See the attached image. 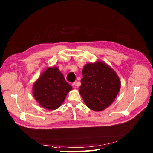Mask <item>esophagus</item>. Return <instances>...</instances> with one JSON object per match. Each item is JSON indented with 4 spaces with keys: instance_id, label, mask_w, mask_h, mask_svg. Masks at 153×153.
<instances>
[{
    "instance_id": "1",
    "label": "esophagus",
    "mask_w": 153,
    "mask_h": 153,
    "mask_svg": "<svg viewBox=\"0 0 153 153\" xmlns=\"http://www.w3.org/2000/svg\"><path fill=\"white\" fill-rule=\"evenodd\" d=\"M72 86H73V88H77V85H76V83L74 82H73L72 84Z\"/></svg>"
}]
</instances>
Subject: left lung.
<instances>
[{
	"label": "left lung",
	"mask_w": 153,
	"mask_h": 153,
	"mask_svg": "<svg viewBox=\"0 0 153 153\" xmlns=\"http://www.w3.org/2000/svg\"><path fill=\"white\" fill-rule=\"evenodd\" d=\"M79 93L86 105L95 111L104 110L114 102L121 88L120 78L103 62L88 63L83 67Z\"/></svg>",
	"instance_id": "8db88e82"
}]
</instances>
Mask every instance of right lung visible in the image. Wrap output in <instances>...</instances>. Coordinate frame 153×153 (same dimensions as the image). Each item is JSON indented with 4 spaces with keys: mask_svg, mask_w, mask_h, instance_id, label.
<instances>
[{
    "mask_svg": "<svg viewBox=\"0 0 153 153\" xmlns=\"http://www.w3.org/2000/svg\"><path fill=\"white\" fill-rule=\"evenodd\" d=\"M72 89L57 67H48L33 86V95L41 107L55 110L60 107Z\"/></svg>",
    "mask_w": 153,
    "mask_h": 153,
    "instance_id": "obj_1",
    "label": "right lung"
}]
</instances>
